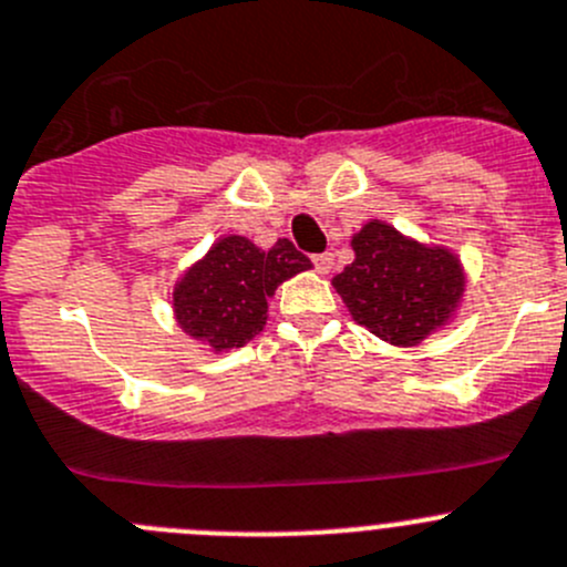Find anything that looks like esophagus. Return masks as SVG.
Listing matches in <instances>:
<instances>
[{"instance_id": "34e87169", "label": "esophagus", "mask_w": 567, "mask_h": 567, "mask_svg": "<svg viewBox=\"0 0 567 567\" xmlns=\"http://www.w3.org/2000/svg\"><path fill=\"white\" fill-rule=\"evenodd\" d=\"M313 266H316V271H319V274H330V268H332V254H330V251L316 254V257H313Z\"/></svg>"}]
</instances>
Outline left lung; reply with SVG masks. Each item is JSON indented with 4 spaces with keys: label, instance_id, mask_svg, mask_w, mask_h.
I'll return each instance as SVG.
<instances>
[{
    "label": "left lung",
    "instance_id": "1",
    "mask_svg": "<svg viewBox=\"0 0 567 567\" xmlns=\"http://www.w3.org/2000/svg\"><path fill=\"white\" fill-rule=\"evenodd\" d=\"M355 259L332 279L349 313L383 341L414 347L447 321L464 282L442 248L405 240L385 224H367L352 240Z\"/></svg>",
    "mask_w": 567,
    "mask_h": 567
}]
</instances>
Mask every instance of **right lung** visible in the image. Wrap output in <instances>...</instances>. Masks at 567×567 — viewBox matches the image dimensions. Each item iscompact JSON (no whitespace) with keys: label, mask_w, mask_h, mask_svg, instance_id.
Masks as SVG:
<instances>
[{"label":"right lung","mask_w":567,"mask_h":567,"mask_svg":"<svg viewBox=\"0 0 567 567\" xmlns=\"http://www.w3.org/2000/svg\"><path fill=\"white\" fill-rule=\"evenodd\" d=\"M313 268L290 240L259 251L246 237H224L176 288L178 324L215 352L243 347L266 327L268 296L293 274Z\"/></svg>","instance_id":"add662e5"}]
</instances>
